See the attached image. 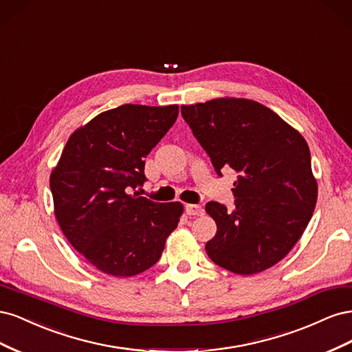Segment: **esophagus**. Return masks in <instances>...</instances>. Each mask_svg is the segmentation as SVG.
<instances>
[{
	"mask_svg": "<svg viewBox=\"0 0 352 352\" xmlns=\"http://www.w3.org/2000/svg\"><path fill=\"white\" fill-rule=\"evenodd\" d=\"M186 212L189 216H201L204 214V208H202L199 204H186Z\"/></svg>",
	"mask_w": 352,
	"mask_h": 352,
	"instance_id": "1",
	"label": "esophagus"
}]
</instances>
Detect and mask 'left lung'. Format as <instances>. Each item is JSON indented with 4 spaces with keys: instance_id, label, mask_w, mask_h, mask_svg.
Segmentation results:
<instances>
[{
    "instance_id": "1",
    "label": "left lung",
    "mask_w": 352,
    "mask_h": 352,
    "mask_svg": "<svg viewBox=\"0 0 352 352\" xmlns=\"http://www.w3.org/2000/svg\"><path fill=\"white\" fill-rule=\"evenodd\" d=\"M184 120L208 154L216 173H238L235 207L210 201L216 220L208 257L236 274L279 263L310 221L317 201L311 155L304 138L264 105L236 98L182 105Z\"/></svg>"
}]
</instances>
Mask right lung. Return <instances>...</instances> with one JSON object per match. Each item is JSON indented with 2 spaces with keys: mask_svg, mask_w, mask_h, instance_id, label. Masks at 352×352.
<instances>
[{
  "mask_svg": "<svg viewBox=\"0 0 352 352\" xmlns=\"http://www.w3.org/2000/svg\"><path fill=\"white\" fill-rule=\"evenodd\" d=\"M177 105L124 104L74 132L50 188L65 236L98 270L129 278L162 257L179 223L180 202H154L131 190L146 180L145 157L177 119Z\"/></svg>",
  "mask_w": 352,
  "mask_h": 352,
  "instance_id": "right-lung-1",
  "label": "right lung"
}]
</instances>
